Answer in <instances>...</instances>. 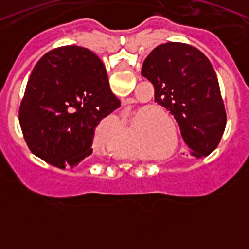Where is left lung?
Here are the masks:
<instances>
[{"label": "left lung", "instance_id": "8db88e82", "mask_svg": "<svg viewBox=\"0 0 249 249\" xmlns=\"http://www.w3.org/2000/svg\"><path fill=\"white\" fill-rule=\"evenodd\" d=\"M142 76L155 87L156 102L178 122L190 155L201 158L214 151L227 116L210 59L191 45L167 42L147 56Z\"/></svg>", "mask_w": 249, "mask_h": 249}]
</instances>
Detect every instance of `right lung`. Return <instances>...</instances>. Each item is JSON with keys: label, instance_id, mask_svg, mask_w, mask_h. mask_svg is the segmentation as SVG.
<instances>
[{"label": "right lung", "instance_id": "obj_1", "mask_svg": "<svg viewBox=\"0 0 249 249\" xmlns=\"http://www.w3.org/2000/svg\"><path fill=\"white\" fill-rule=\"evenodd\" d=\"M120 106L102 61L85 47L62 46L32 70L19 123L34 155L58 168H74L91 156L98 122Z\"/></svg>", "mask_w": 249, "mask_h": 249}]
</instances>
